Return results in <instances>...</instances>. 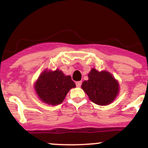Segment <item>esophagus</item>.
Segmentation results:
<instances>
[{
    "label": "esophagus",
    "mask_w": 148,
    "mask_h": 148,
    "mask_svg": "<svg viewBox=\"0 0 148 148\" xmlns=\"http://www.w3.org/2000/svg\"><path fill=\"white\" fill-rule=\"evenodd\" d=\"M81 84H82V82H81V81H77V82H76V87H81Z\"/></svg>",
    "instance_id": "esophagus-1"
}]
</instances>
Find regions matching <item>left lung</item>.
I'll use <instances>...</instances> for the list:
<instances>
[{
	"label": "left lung",
	"mask_w": 148,
	"mask_h": 148,
	"mask_svg": "<svg viewBox=\"0 0 148 148\" xmlns=\"http://www.w3.org/2000/svg\"><path fill=\"white\" fill-rule=\"evenodd\" d=\"M81 88L93 103L100 106L109 104L119 92L118 81L106 71L98 72L92 68L88 74V80L83 82Z\"/></svg>",
	"instance_id": "obj_1"
}]
</instances>
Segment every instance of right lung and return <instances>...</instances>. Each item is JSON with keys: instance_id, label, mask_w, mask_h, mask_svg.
Listing matches in <instances>:
<instances>
[{"instance_id": "obj_1", "label": "right lung", "mask_w": 148, "mask_h": 148, "mask_svg": "<svg viewBox=\"0 0 148 148\" xmlns=\"http://www.w3.org/2000/svg\"><path fill=\"white\" fill-rule=\"evenodd\" d=\"M75 87V83L71 76H65L59 69H46L35 84V91L40 100L53 106L62 103L69 90Z\"/></svg>"}]
</instances>
